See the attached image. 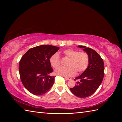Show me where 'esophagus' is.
Masks as SVG:
<instances>
[{
    "label": "esophagus",
    "instance_id": "obj_1",
    "mask_svg": "<svg viewBox=\"0 0 122 122\" xmlns=\"http://www.w3.org/2000/svg\"><path fill=\"white\" fill-rule=\"evenodd\" d=\"M65 79H67V80H71V78H68V77H65Z\"/></svg>",
    "mask_w": 122,
    "mask_h": 122
}]
</instances>
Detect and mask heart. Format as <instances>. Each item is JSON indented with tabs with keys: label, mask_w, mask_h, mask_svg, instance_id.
<instances>
[{
	"label": "heart",
	"mask_w": 122,
	"mask_h": 122,
	"mask_svg": "<svg viewBox=\"0 0 122 122\" xmlns=\"http://www.w3.org/2000/svg\"><path fill=\"white\" fill-rule=\"evenodd\" d=\"M65 57L69 58L67 63L68 67H61L55 71V74L57 75L65 77H71L75 75L76 71L78 73H82L88 67L89 64V56L86 52L79 51L72 49H66L63 51ZM49 61L51 66L55 69L61 65L60 56L57 53L52 55L50 57Z\"/></svg>",
	"instance_id": "1"
}]
</instances>
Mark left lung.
Segmentation results:
<instances>
[{
	"instance_id": "obj_1",
	"label": "left lung",
	"mask_w": 122,
	"mask_h": 122,
	"mask_svg": "<svg viewBox=\"0 0 122 122\" xmlns=\"http://www.w3.org/2000/svg\"><path fill=\"white\" fill-rule=\"evenodd\" d=\"M83 48L89 56L88 67L75 80V86L70 88L72 93L79 98H86L93 95L100 86L104 75V65L102 58L99 54L90 48L83 46H78Z\"/></svg>"
}]
</instances>
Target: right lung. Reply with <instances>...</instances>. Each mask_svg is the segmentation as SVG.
<instances>
[{
	"label": "right lung",
	"instance_id": "1",
	"mask_svg": "<svg viewBox=\"0 0 122 122\" xmlns=\"http://www.w3.org/2000/svg\"><path fill=\"white\" fill-rule=\"evenodd\" d=\"M59 49L48 45L36 46L29 49L21 58L20 79L25 88L31 94L42 95L53 86L55 76L49 75L53 71L49 59Z\"/></svg>",
	"mask_w": 122,
	"mask_h": 122
}]
</instances>
